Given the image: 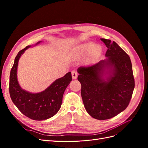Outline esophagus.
Here are the masks:
<instances>
[{
  "mask_svg": "<svg viewBox=\"0 0 148 148\" xmlns=\"http://www.w3.org/2000/svg\"><path fill=\"white\" fill-rule=\"evenodd\" d=\"M71 75H72L73 79H77L78 77V73L75 70L71 71Z\"/></svg>",
  "mask_w": 148,
  "mask_h": 148,
  "instance_id": "esophagus-1",
  "label": "esophagus"
}]
</instances>
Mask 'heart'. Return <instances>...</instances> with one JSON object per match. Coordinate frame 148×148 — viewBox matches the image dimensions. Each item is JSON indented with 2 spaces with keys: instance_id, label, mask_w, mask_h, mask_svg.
<instances>
[{
  "instance_id": "1",
  "label": "heart",
  "mask_w": 148,
  "mask_h": 148,
  "mask_svg": "<svg viewBox=\"0 0 148 148\" xmlns=\"http://www.w3.org/2000/svg\"><path fill=\"white\" fill-rule=\"evenodd\" d=\"M91 51L89 62H92L94 59H95V58L99 54L102 50L101 46L98 45V44H95V45L94 43L92 42H89L85 44L84 45L80 46L77 49V52H76V55L77 56H79L86 52L91 50Z\"/></svg>"
}]
</instances>
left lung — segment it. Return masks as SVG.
Returning a JSON list of instances; mask_svg holds the SVG:
<instances>
[{
	"mask_svg": "<svg viewBox=\"0 0 148 148\" xmlns=\"http://www.w3.org/2000/svg\"><path fill=\"white\" fill-rule=\"evenodd\" d=\"M101 40L108 48L107 58L90 66L79 67L78 80L82 84L81 95L87 112L96 119L107 120L128 107L135 79L127 53L115 42ZM105 74L108 75L104 78Z\"/></svg>",
	"mask_w": 148,
	"mask_h": 148,
	"instance_id": "8db88e82",
	"label": "left lung"
}]
</instances>
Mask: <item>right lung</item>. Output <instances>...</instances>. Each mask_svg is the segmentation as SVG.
Wrapping results in <instances>:
<instances>
[{"label":"right lung","mask_w":148,"mask_h":148,"mask_svg":"<svg viewBox=\"0 0 148 148\" xmlns=\"http://www.w3.org/2000/svg\"><path fill=\"white\" fill-rule=\"evenodd\" d=\"M41 41L36 43L39 44ZM31 46L22 49L16 56L10 71L9 92L12 102L21 112L34 120H46L55 115L59 110L64 91L71 81V72L56 79L45 90L31 93L22 89L17 79V67L21 56Z\"/></svg>","instance_id":"right-lung-1"}]
</instances>
